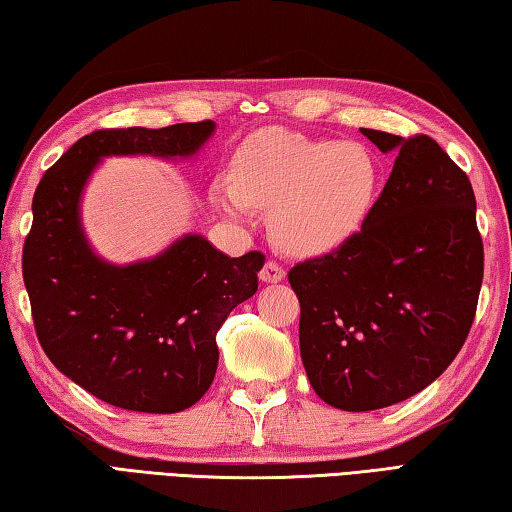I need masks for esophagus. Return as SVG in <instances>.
I'll return each mask as SVG.
<instances>
[{
    "label": "esophagus",
    "mask_w": 512,
    "mask_h": 512,
    "mask_svg": "<svg viewBox=\"0 0 512 512\" xmlns=\"http://www.w3.org/2000/svg\"><path fill=\"white\" fill-rule=\"evenodd\" d=\"M284 277H286V271L277 262H266L262 273H259V280L266 284H277V282H282Z\"/></svg>",
    "instance_id": "esophagus-1"
}]
</instances>
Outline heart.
I'll return each mask as SVG.
<instances>
[{"mask_svg":"<svg viewBox=\"0 0 512 512\" xmlns=\"http://www.w3.org/2000/svg\"><path fill=\"white\" fill-rule=\"evenodd\" d=\"M376 190L378 165L365 145L264 129L241 143L235 176H219L212 199L241 221L273 206L277 244L295 255H324L362 228Z\"/></svg>","mask_w":512,"mask_h":512,"instance_id":"1","label":"heart"}]
</instances>
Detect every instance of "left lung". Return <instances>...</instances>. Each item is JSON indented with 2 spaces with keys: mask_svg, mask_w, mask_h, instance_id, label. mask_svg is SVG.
<instances>
[{
  "mask_svg": "<svg viewBox=\"0 0 512 512\" xmlns=\"http://www.w3.org/2000/svg\"><path fill=\"white\" fill-rule=\"evenodd\" d=\"M392 174L347 244L288 273L300 353L324 403L371 412L434 383L477 311L483 244L466 172L430 136L360 129Z\"/></svg>",
  "mask_w": 512,
  "mask_h": 512,
  "instance_id": "8db88e82",
  "label": "left lung"
}]
</instances>
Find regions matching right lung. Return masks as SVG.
Segmentation results:
<instances>
[{"label": "right lung", "mask_w": 512, "mask_h": 512, "mask_svg": "<svg viewBox=\"0 0 512 512\" xmlns=\"http://www.w3.org/2000/svg\"><path fill=\"white\" fill-rule=\"evenodd\" d=\"M215 127L98 129L73 143L35 190L22 273L37 340L64 376L123 410L174 414L208 392L217 331L255 295L266 257H228L188 232L150 259L111 264L82 228V192L107 156L192 159Z\"/></svg>", "instance_id": "add662e5"}]
</instances>
